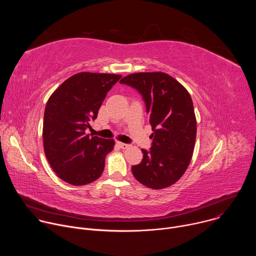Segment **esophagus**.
I'll return each instance as SVG.
<instances>
[{
    "instance_id": "1",
    "label": "esophagus",
    "mask_w": 256,
    "mask_h": 256,
    "mask_svg": "<svg viewBox=\"0 0 256 256\" xmlns=\"http://www.w3.org/2000/svg\"><path fill=\"white\" fill-rule=\"evenodd\" d=\"M116 144L122 149H126L128 147V144H124V142H116Z\"/></svg>"
}]
</instances>
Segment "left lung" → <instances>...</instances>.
<instances>
[{
    "label": "left lung",
    "instance_id": "1",
    "mask_svg": "<svg viewBox=\"0 0 256 256\" xmlns=\"http://www.w3.org/2000/svg\"><path fill=\"white\" fill-rule=\"evenodd\" d=\"M140 92L150 114L153 138L150 151L142 150L132 167L136 179L153 190L174 184L186 171L194 149L196 118L188 90L162 72H134L120 80Z\"/></svg>",
    "mask_w": 256,
    "mask_h": 256
}]
</instances>
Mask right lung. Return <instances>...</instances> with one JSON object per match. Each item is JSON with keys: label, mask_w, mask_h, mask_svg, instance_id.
Here are the masks:
<instances>
[{"label": "right lung", "mask_w": 256, "mask_h": 256, "mask_svg": "<svg viewBox=\"0 0 256 256\" xmlns=\"http://www.w3.org/2000/svg\"><path fill=\"white\" fill-rule=\"evenodd\" d=\"M120 75L82 72L66 79L50 97L44 120V148L56 175L72 186L98 179L112 138L87 134L107 92Z\"/></svg>", "instance_id": "right-lung-1"}]
</instances>
